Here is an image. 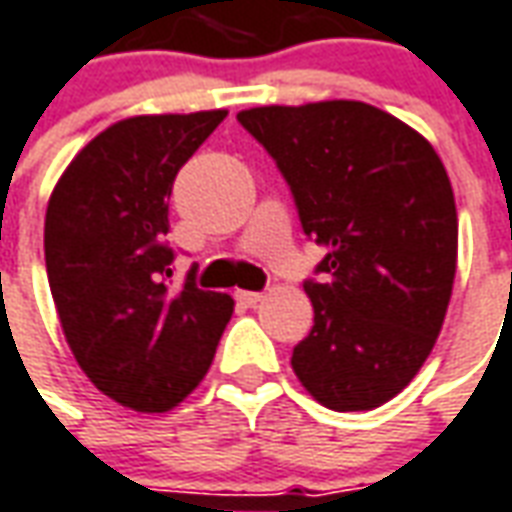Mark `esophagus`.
<instances>
[{"label":"esophagus","instance_id":"1","mask_svg":"<svg viewBox=\"0 0 512 512\" xmlns=\"http://www.w3.org/2000/svg\"><path fill=\"white\" fill-rule=\"evenodd\" d=\"M235 299H238L241 305L255 307V305H260V302H263V293H257V291H238V293H235Z\"/></svg>","mask_w":512,"mask_h":512}]
</instances>
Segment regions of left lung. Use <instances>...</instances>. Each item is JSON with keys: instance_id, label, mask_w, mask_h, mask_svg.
<instances>
[{"instance_id": "obj_1", "label": "left lung", "mask_w": 512, "mask_h": 512, "mask_svg": "<svg viewBox=\"0 0 512 512\" xmlns=\"http://www.w3.org/2000/svg\"><path fill=\"white\" fill-rule=\"evenodd\" d=\"M238 121L327 249L321 282H305L313 330L293 374L338 413L385 405L430 357L452 299L457 207L441 157L410 124L352 99L249 107Z\"/></svg>"}]
</instances>
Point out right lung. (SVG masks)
I'll return each instance as SVG.
<instances>
[{
    "label": "right lung",
    "instance_id": "1",
    "mask_svg": "<svg viewBox=\"0 0 512 512\" xmlns=\"http://www.w3.org/2000/svg\"><path fill=\"white\" fill-rule=\"evenodd\" d=\"M227 110L116 121L82 146L49 196L44 255L71 355L113 402L166 413L205 380L230 293L171 291V185Z\"/></svg>",
    "mask_w": 512,
    "mask_h": 512
}]
</instances>
